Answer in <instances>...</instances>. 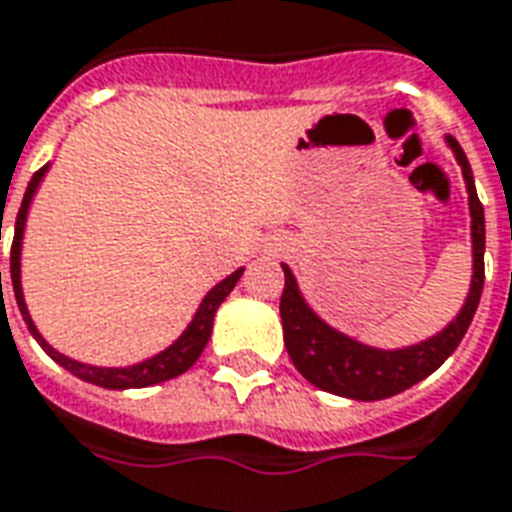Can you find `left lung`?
I'll list each match as a JSON object with an SVG mask.
<instances>
[{
    "label": "left lung",
    "instance_id": "obj_1",
    "mask_svg": "<svg viewBox=\"0 0 512 512\" xmlns=\"http://www.w3.org/2000/svg\"><path fill=\"white\" fill-rule=\"evenodd\" d=\"M445 140H448V146L461 165L469 195L472 285H469L467 301L461 306V312L426 342L410 344L401 350H380V347H369V344L358 342L347 333L336 331L325 323L323 317H317V312L306 304V298L298 290L293 271L282 266L285 290H282V301H279V314H282V328H285L287 355L293 358L295 369L304 374L314 388L355 401L388 399V396H396V393L412 388L415 382L426 380L431 372H437L464 339L472 317L478 312L483 279H486V274H483L486 217H483V206H480L478 192H475V179H472L467 154L458 146L456 138L448 135Z\"/></svg>",
    "mask_w": 512,
    "mask_h": 512
}]
</instances>
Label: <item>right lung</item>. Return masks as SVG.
<instances>
[{"mask_svg":"<svg viewBox=\"0 0 512 512\" xmlns=\"http://www.w3.org/2000/svg\"><path fill=\"white\" fill-rule=\"evenodd\" d=\"M48 173V165L37 170L29 181V187L24 192V200H21V208H18V217H15V233H13V249H10V279H13V293L15 304L21 309V317H24L26 328L32 333L37 344L43 347L51 358H54L59 366H64L67 372L81 377V380L92 382V385H100V388H108V391H127V388H149V385H157V382L173 380L179 377L198 361L200 352L206 350L208 339H211V328H214V314H217L219 304L225 301L230 290L236 287V282L244 274V268H238L230 276H225L219 285H214L206 293V298L200 301L198 312L192 317V323L184 328L176 342L165 347L157 355H151L146 361L132 363V366H92V363H81L75 358H67L59 350H54L51 344L45 342L43 333L37 331V325L32 323V314L26 309L24 301V287H21V244H24V227H26V214H29V206H32L34 192L40 187V181ZM0 290H2V271H0Z\"/></svg>","mask_w":512,"mask_h":512,"instance_id":"add662e5","label":"right lung"}]
</instances>
